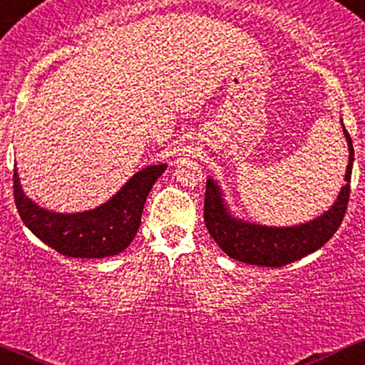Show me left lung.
<instances>
[{"label":"left lung","mask_w":365,"mask_h":365,"mask_svg":"<svg viewBox=\"0 0 365 365\" xmlns=\"http://www.w3.org/2000/svg\"><path fill=\"white\" fill-rule=\"evenodd\" d=\"M343 135L349 145V165L345 170V183L336 200L328 211L314 220L292 226H267L237 216L226 202L220 182L212 177L206 182L204 199V221L207 232L215 238L226 255L235 261L254 266L279 267L299 261L307 254L321 249L341 225L350 195L351 166H354V145L341 121Z\"/></svg>","instance_id":"left-lung-1"}]
</instances>
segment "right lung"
<instances>
[{"label": "right lung", "instance_id": "right-lung-1", "mask_svg": "<svg viewBox=\"0 0 365 365\" xmlns=\"http://www.w3.org/2000/svg\"><path fill=\"white\" fill-rule=\"evenodd\" d=\"M166 168V163L145 166L106 202L81 212H56L41 207L24 192L15 168V204L25 226L56 252L66 257H110L123 252L137 235L145 199Z\"/></svg>", "mask_w": 365, "mask_h": 365}]
</instances>
